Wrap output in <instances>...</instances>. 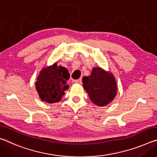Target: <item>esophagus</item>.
Segmentation results:
<instances>
[{
  "mask_svg": "<svg viewBox=\"0 0 157 157\" xmlns=\"http://www.w3.org/2000/svg\"><path fill=\"white\" fill-rule=\"evenodd\" d=\"M75 82L78 83V84H81L82 83V78H79L78 79H76V80H75Z\"/></svg>",
  "mask_w": 157,
  "mask_h": 157,
  "instance_id": "obj_1",
  "label": "esophagus"
}]
</instances>
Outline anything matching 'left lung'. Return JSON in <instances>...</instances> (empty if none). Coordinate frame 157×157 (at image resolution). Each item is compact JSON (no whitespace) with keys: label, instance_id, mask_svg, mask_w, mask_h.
Returning a JSON list of instances; mask_svg holds the SVG:
<instances>
[{"label":"left lung","instance_id":"1","mask_svg":"<svg viewBox=\"0 0 157 157\" xmlns=\"http://www.w3.org/2000/svg\"><path fill=\"white\" fill-rule=\"evenodd\" d=\"M83 87L95 105L103 107L114 100L117 94L115 78L110 71L101 67H94L91 75L84 77Z\"/></svg>","mask_w":157,"mask_h":157}]
</instances>
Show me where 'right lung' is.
Segmentation results:
<instances>
[{"label": "right lung", "mask_w": 157, "mask_h": 157, "mask_svg": "<svg viewBox=\"0 0 157 157\" xmlns=\"http://www.w3.org/2000/svg\"><path fill=\"white\" fill-rule=\"evenodd\" d=\"M69 78L68 69L57 66V62L42 68L36 82V91L41 100L48 103L60 101L64 91L69 88L67 84Z\"/></svg>", "instance_id": "right-lung-1"}]
</instances>
